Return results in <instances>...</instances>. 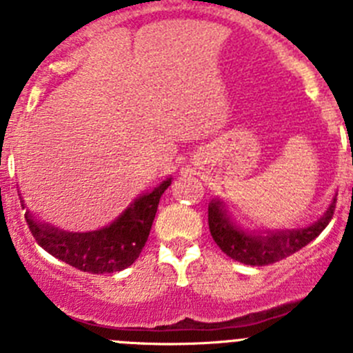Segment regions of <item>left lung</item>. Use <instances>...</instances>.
<instances>
[{
  "label": "left lung",
  "instance_id": "obj_1",
  "mask_svg": "<svg viewBox=\"0 0 353 353\" xmlns=\"http://www.w3.org/2000/svg\"><path fill=\"white\" fill-rule=\"evenodd\" d=\"M336 196L322 217L313 224L283 230L244 228L223 199L214 198L208 203V228L215 244L230 258L245 265H270L297 252L325 230L334 215Z\"/></svg>",
  "mask_w": 353,
  "mask_h": 353
}]
</instances>
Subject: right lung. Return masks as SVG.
I'll list each match as a JSON object with an SVG mask.
<instances>
[{
	"label": "right lung",
	"mask_w": 353,
	"mask_h": 353,
	"mask_svg": "<svg viewBox=\"0 0 353 353\" xmlns=\"http://www.w3.org/2000/svg\"><path fill=\"white\" fill-rule=\"evenodd\" d=\"M171 185V176L162 180L152 191L143 192L118 215L111 224L93 232H65L26 208V223L31 235L49 254L90 274H111L127 269L138 260L148 240L152 223L157 214L159 199Z\"/></svg>",
	"instance_id": "1"
}]
</instances>
